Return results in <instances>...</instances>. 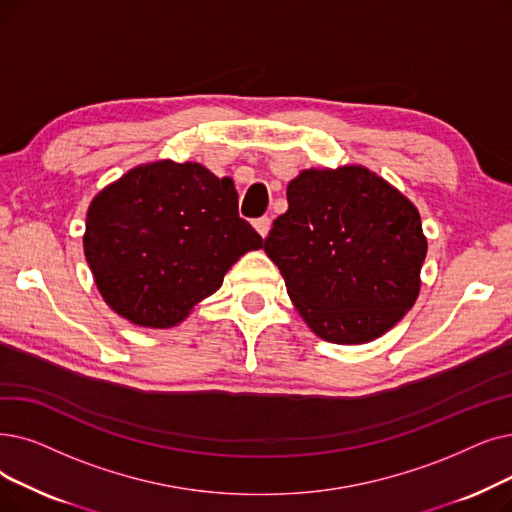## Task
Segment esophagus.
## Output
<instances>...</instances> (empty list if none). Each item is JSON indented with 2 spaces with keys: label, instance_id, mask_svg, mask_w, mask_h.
Masks as SVG:
<instances>
[{
  "label": "esophagus",
  "instance_id": "obj_1",
  "mask_svg": "<svg viewBox=\"0 0 512 512\" xmlns=\"http://www.w3.org/2000/svg\"><path fill=\"white\" fill-rule=\"evenodd\" d=\"M253 226H255V230L259 232V236L265 238V236H268V232H270L272 219H270V217H257V219L253 221Z\"/></svg>",
  "mask_w": 512,
  "mask_h": 512
}]
</instances>
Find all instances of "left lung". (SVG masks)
Listing matches in <instances>:
<instances>
[{"instance_id":"obj_1","label":"left lung","mask_w":512,"mask_h":512,"mask_svg":"<svg viewBox=\"0 0 512 512\" xmlns=\"http://www.w3.org/2000/svg\"><path fill=\"white\" fill-rule=\"evenodd\" d=\"M263 242L316 335L355 345L404 318L420 288L427 238L404 194L364 167L307 169Z\"/></svg>"}]
</instances>
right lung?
I'll return each mask as SVG.
<instances>
[{
  "label": "right lung",
  "instance_id": "right-lung-1",
  "mask_svg": "<svg viewBox=\"0 0 512 512\" xmlns=\"http://www.w3.org/2000/svg\"><path fill=\"white\" fill-rule=\"evenodd\" d=\"M263 238L238 215L232 180L159 161L123 175L90 205L83 249L104 301L133 324L169 328L215 293Z\"/></svg>",
  "mask_w": 512,
  "mask_h": 512
}]
</instances>
